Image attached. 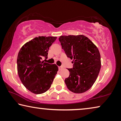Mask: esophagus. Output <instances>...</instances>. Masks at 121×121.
<instances>
[{
    "mask_svg": "<svg viewBox=\"0 0 121 121\" xmlns=\"http://www.w3.org/2000/svg\"><path fill=\"white\" fill-rule=\"evenodd\" d=\"M63 68V67L62 66H60V67H59V70H61V69H62Z\"/></svg>",
    "mask_w": 121,
    "mask_h": 121,
    "instance_id": "obj_1",
    "label": "esophagus"
}]
</instances>
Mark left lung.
<instances>
[{
	"label": "left lung",
	"instance_id": "left-lung-1",
	"mask_svg": "<svg viewBox=\"0 0 121 121\" xmlns=\"http://www.w3.org/2000/svg\"><path fill=\"white\" fill-rule=\"evenodd\" d=\"M59 40L73 63V68L68 69L70 75L65 80L67 88L75 93L85 92L92 86L101 68L99 50L82 35L61 36Z\"/></svg>",
	"mask_w": 121,
	"mask_h": 121
}]
</instances>
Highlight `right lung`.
I'll return each mask as SVG.
<instances>
[{"mask_svg": "<svg viewBox=\"0 0 121 121\" xmlns=\"http://www.w3.org/2000/svg\"><path fill=\"white\" fill-rule=\"evenodd\" d=\"M56 37L39 36L24 45L18 53L17 73L23 85L32 93L42 94L50 89L58 71L56 64L42 61L48 58L49 48Z\"/></svg>", "mask_w": 121, "mask_h": 121, "instance_id": "obj_1", "label": "right lung"}]
</instances>
